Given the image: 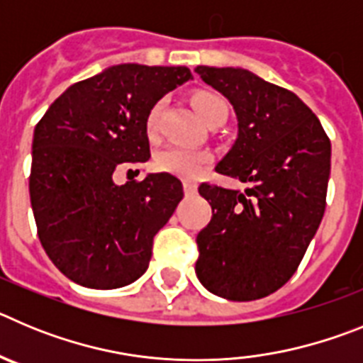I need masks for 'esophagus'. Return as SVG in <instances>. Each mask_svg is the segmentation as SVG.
<instances>
[{"label": "esophagus", "instance_id": "34e87169", "mask_svg": "<svg viewBox=\"0 0 363 363\" xmlns=\"http://www.w3.org/2000/svg\"><path fill=\"white\" fill-rule=\"evenodd\" d=\"M198 191V185L194 184V182H189V179H185L184 182V192L187 194V196H192V194H196Z\"/></svg>", "mask_w": 363, "mask_h": 363}]
</instances>
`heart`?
<instances>
[{
    "mask_svg": "<svg viewBox=\"0 0 363 363\" xmlns=\"http://www.w3.org/2000/svg\"><path fill=\"white\" fill-rule=\"evenodd\" d=\"M192 105H194V108H196V112L205 123H211L218 118H227V112H229L225 99L216 94H211V92H196L192 96ZM162 108L163 104L158 101L147 114L145 130L149 138H154L158 134V121ZM209 162L211 156L203 150H192L185 149V147H167L162 152H158V156L154 160V167L160 172L174 174L185 179H194L205 171V167Z\"/></svg>",
    "mask_w": 363,
    "mask_h": 363,
    "instance_id": "obj_1",
    "label": "heart"
}]
</instances>
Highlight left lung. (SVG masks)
Returning a JSON list of instances; mask_svg holds the SVG:
<instances>
[{"label": "left lung", "instance_id": "obj_1", "mask_svg": "<svg viewBox=\"0 0 363 363\" xmlns=\"http://www.w3.org/2000/svg\"><path fill=\"white\" fill-rule=\"evenodd\" d=\"M238 118V138L216 172L249 185L201 184L209 225L198 233L196 277L234 301L269 296L291 280L325 213L331 142L294 92L245 69L196 67Z\"/></svg>", "mask_w": 363, "mask_h": 363}]
</instances>
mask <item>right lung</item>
Listing matches in <instances>:
<instances>
[{"mask_svg":"<svg viewBox=\"0 0 363 363\" xmlns=\"http://www.w3.org/2000/svg\"><path fill=\"white\" fill-rule=\"evenodd\" d=\"M187 67L125 63L74 83L34 129L28 178L38 236L69 280L116 289L145 272L154 236L184 198L182 182L149 174L116 185L112 174L150 158L145 120Z\"/></svg>","mask_w":363,"mask_h":363,"instance_id":"obj_1","label":"right lung"}]
</instances>
